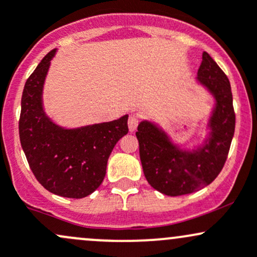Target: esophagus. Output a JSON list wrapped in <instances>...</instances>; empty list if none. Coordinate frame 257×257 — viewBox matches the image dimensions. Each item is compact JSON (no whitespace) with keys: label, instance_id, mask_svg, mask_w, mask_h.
Returning <instances> with one entry per match:
<instances>
[{"label":"esophagus","instance_id":"1","mask_svg":"<svg viewBox=\"0 0 257 257\" xmlns=\"http://www.w3.org/2000/svg\"><path fill=\"white\" fill-rule=\"evenodd\" d=\"M139 121H140V118H139V116H137V115H130L128 121H127L130 131L134 132L135 130L137 128V126H139Z\"/></svg>","mask_w":257,"mask_h":257}]
</instances>
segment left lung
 I'll return each mask as SVG.
<instances>
[{
    "mask_svg": "<svg viewBox=\"0 0 257 257\" xmlns=\"http://www.w3.org/2000/svg\"><path fill=\"white\" fill-rule=\"evenodd\" d=\"M196 79L214 99L202 145L195 150L181 148L161 126L148 120L141 121L137 127L146 179L153 189L168 196L191 194L211 184L227 161L234 136L235 114L230 83L207 52L202 54Z\"/></svg>",
    "mask_w": 257,
    "mask_h": 257,
    "instance_id": "1",
    "label": "left lung"
}]
</instances>
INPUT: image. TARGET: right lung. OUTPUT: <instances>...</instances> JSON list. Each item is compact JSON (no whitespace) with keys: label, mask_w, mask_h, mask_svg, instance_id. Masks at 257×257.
<instances>
[{"label":"right lung","mask_w":257,"mask_h":257,"mask_svg":"<svg viewBox=\"0 0 257 257\" xmlns=\"http://www.w3.org/2000/svg\"><path fill=\"white\" fill-rule=\"evenodd\" d=\"M56 49L30 74L22 94L19 139L37 180L62 197L83 198L103 183L110 153L128 132V115L76 128L56 125L43 106V89Z\"/></svg>","instance_id":"right-lung-1"}]
</instances>
